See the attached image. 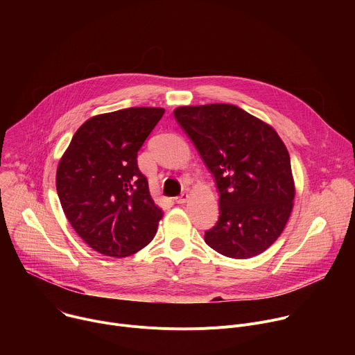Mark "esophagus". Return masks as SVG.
Returning a JSON list of instances; mask_svg holds the SVG:
<instances>
[{
  "instance_id": "1",
  "label": "esophagus",
  "mask_w": 355,
  "mask_h": 355,
  "mask_svg": "<svg viewBox=\"0 0 355 355\" xmlns=\"http://www.w3.org/2000/svg\"><path fill=\"white\" fill-rule=\"evenodd\" d=\"M174 200L177 202V204H185V202L188 200V193H181L180 196H175Z\"/></svg>"
}]
</instances>
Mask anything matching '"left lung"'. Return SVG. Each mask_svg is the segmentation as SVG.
Instances as JSON below:
<instances>
[{"label":"left lung","instance_id":"obj_1","mask_svg":"<svg viewBox=\"0 0 355 355\" xmlns=\"http://www.w3.org/2000/svg\"><path fill=\"white\" fill-rule=\"evenodd\" d=\"M174 116L212 173L219 219L205 243L230 259L266 251L293 207L289 153L266 122L230 104L180 107Z\"/></svg>","mask_w":355,"mask_h":355}]
</instances>
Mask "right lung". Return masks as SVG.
<instances>
[{"label":"right lung","mask_w":355,"mask_h":355,"mask_svg":"<svg viewBox=\"0 0 355 355\" xmlns=\"http://www.w3.org/2000/svg\"><path fill=\"white\" fill-rule=\"evenodd\" d=\"M163 108H126L89 118L59 163L56 188L77 234L95 251L128 257L153 240L163 211L137 167V151Z\"/></svg>","instance_id":"right-lung-1"}]
</instances>
